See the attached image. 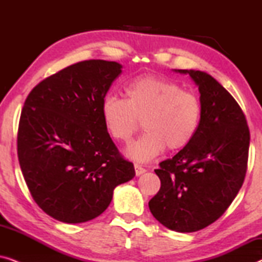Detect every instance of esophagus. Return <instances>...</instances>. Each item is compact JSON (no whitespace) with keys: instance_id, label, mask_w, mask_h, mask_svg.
Returning a JSON list of instances; mask_svg holds the SVG:
<instances>
[{"instance_id":"34e87169","label":"esophagus","mask_w":262,"mask_h":262,"mask_svg":"<svg viewBox=\"0 0 262 262\" xmlns=\"http://www.w3.org/2000/svg\"><path fill=\"white\" fill-rule=\"evenodd\" d=\"M135 170H136V175H137V177H139V175H142V174H144L146 171L145 168L139 166V164H135Z\"/></svg>"}]
</instances>
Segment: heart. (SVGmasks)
I'll list each match as a JSON object with an SVG mask.
<instances>
[{"label":"heart","mask_w":262,"mask_h":262,"mask_svg":"<svg viewBox=\"0 0 262 262\" xmlns=\"http://www.w3.org/2000/svg\"><path fill=\"white\" fill-rule=\"evenodd\" d=\"M125 99L107 95L101 118L114 141L127 143L139 127L145 134L125 151L128 159L144 163L163 151L189 144L198 130L202 103L195 94L177 82L156 76L136 77L124 88Z\"/></svg>","instance_id":"heart-1"}]
</instances>
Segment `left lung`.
Segmentation results:
<instances>
[{"instance_id":"1","label":"left lung","mask_w":262,"mask_h":262,"mask_svg":"<svg viewBox=\"0 0 262 262\" xmlns=\"http://www.w3.org/2000/svg\"><path fill=\"white\" fill-rule=\"evenodd\" d=\"M174 71L198 85L202 117L189 144L155 169L161 188L149 209L170 230L193 232L216 222L237 195L250 136L241 107L220 82L204 71Z\"/></svg>"}]
</instances>
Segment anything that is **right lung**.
<instances>
[{"label": "right lung", "mask_w": 262, "mask_h": 262, "mask_svg": "<svg viewBox=\"0 0 262 262\" xmlns=\"http://www.w3.org/2000/svg\"><path fill=\"white\" fill-rule=\"evenodd\" d=\"M123 66L83 60L32 89L17 134V156L34 202L64 223L98 217L118 185L136 175L106 131L101 102Z\"/></svg>", "instance_id": "1"}]
</instances>
